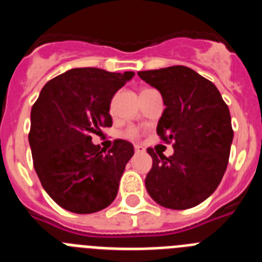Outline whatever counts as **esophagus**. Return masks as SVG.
I'll use <instances>...</instances> for the list:
<instances>
[{
	"label": "esophagus",
	"instance_id": "obj_1",
	"mask_svg": "<svg viewBox=\"0 0 262 262\" xmlns=\"http://www.w3.org/2000/svg\"><path fill=\"white\" fill-rule=\"evenodd\" d=\"M134 148H135V152H136V154H143V152H145V148L142 147V145L136 144Z\"/></svg>",
	"mask_w": 262,
	"mask_h": 262
}]
</instances>
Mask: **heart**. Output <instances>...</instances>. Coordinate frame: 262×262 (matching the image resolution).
<instances>
[{"label":"heart","instance_id":"1","mask_svg":"<svg viewBox=\"0 0 262 262\" xmlns=\"http://www.w3.org/2000/svg\"><path fill=\"white\" fill-rule=\"evenodd\" d=\"M123 136L128 140H139V139L142 138V131L135 126H129L128 128L124 129Z\"/></svg>","mask_w":262,"mask_h":262}]
</instances>
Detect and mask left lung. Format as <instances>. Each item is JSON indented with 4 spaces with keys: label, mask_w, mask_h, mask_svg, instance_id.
<instances>
[{
    "label": "left lung",
    "mask_w": 262,
    "mask_h": 262,
    "mask_svg": "<svg viewBox=\"0 0 262 262\" xmlns=\"http://www.w3.org/2000/svg\"><path fill=\"white\" fill-rule=\"evenodd\" d=\"M159 90L166 106L157 135L174 154L147 152L152 168L145 187L155 202L166 209L186 210L215 191L230 159L233 129L228 106L211 81L184 66L138 72Z\"/></svg>",
    "instance_id": "1"
}]
</instances>
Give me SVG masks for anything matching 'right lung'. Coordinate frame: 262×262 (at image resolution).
I'll return each instance as SVG.
<instances>
[{"label":"right lung","instance_id":"right-lung-1","mask_svg":"<svg viewBox=\"0 0 262 262\" xmlns=\"http://www.w3.org/2000/svg\"><path fill=\"white\" fill-rule=\"evenodd\" d=\"M134 75L71 69L48 81L32 105V163L41 186L62 209L92 214L115 200L134 145L115 139L106 151L92 143V135L113 126L111 98Z\"/></svg>","mask_w":262,"mask_h":262}]
</instances>
